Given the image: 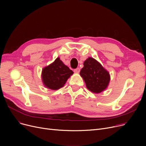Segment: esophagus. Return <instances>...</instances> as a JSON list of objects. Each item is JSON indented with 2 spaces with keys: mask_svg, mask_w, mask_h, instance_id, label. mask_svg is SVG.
I'll return each instance as SVG.
<instances>
[{
  "mask_svg": "<svg viewBox=\"0 0 146 146\" xmlns=\"http://www.w3.org/2000/svg\"><path fill=\"white\" fill-rule=\"evenodd\" d=\"M80 68H76V69H74V73H79V72H80Z\"/></svg>",
  "mask_w": 146,
  "mask_h": 146,
  "instance_id": "34e87169",
  "label": "esophagus"
}]
</instances>
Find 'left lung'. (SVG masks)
Returning <instances> with one entry per match:
<instances>
[{
    "label": "left lung",
    "mask_w": 146,
    "mask_h": 146,
    "mask_svg": "<svg viewBox=\"0 0 146 146\" xmlns=\"http://www.w3.org/2000/svg\"><path fill=\"white\" fill-rule=\"evenodd\" d=\"M80 74L92 92L99 94L108 87L110 81L109 72L94 58L89 57L83 63Z\"/></svg>",
    "instance_id": "8db88e82"
}]
</instances>
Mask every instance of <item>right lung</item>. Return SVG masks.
<instances>
[{"label":"right lung","mask_w":146,"mask_h":146,"mask_svg":"<svg viewBox=\"0 0 146 146\" xmlns=\"http://www.w3.org/2000/svg\"><path fill=\"white\" fill-rule=\"evenodd\" d=\"M73 74V72L58 57L52 63L42 69L41 77L45 87L57 90L64 86L67 79Z\"/></svg>","instance_id":"obj_1"}]
</instances>
